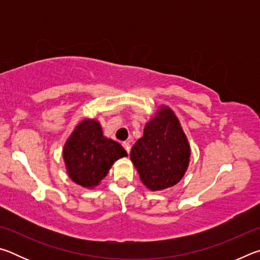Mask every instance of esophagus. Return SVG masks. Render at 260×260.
Returning a JSON list of instances; mask_svg holds the SVG:
<instances>
[{"mask_svg":"<svg viewBox=\"0 0 260 260\" xmlns=\"http://www.w3.org/2000/svg\"><path fill=\"white\" fill-rule=\"evenodd\" d=\"M122 147H124V149L127 151V153H129V151H131V144H129V142H124V143H122Z\"/></svg>","mask_w":260,"mask_h":260,"instance_id":"1","label":"esophagus"}]
</instances>
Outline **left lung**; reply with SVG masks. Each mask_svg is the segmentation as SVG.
Here are the masks:
<instances>
[{
    "label": "left lung",
    "instance_id": "8db88e82",
    "mask_svg": "<svg viewBox=\"0 0 260 260\" xmlns=\"http://www.w3.org/2000/svg\"><path fill=\"white\" fill-rule=\"evenodd\" d=\"M190 155V144L178 117L167 105H160L132 148L131 160L144 186L159 191L183 178Z\"/></svg>",
    "mask_w": 260,
    "mask_h": 260
}]
</instances>
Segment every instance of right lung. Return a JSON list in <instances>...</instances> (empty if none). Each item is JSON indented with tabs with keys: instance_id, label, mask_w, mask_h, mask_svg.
I'll use <instances>...</instances> for the list:
<instances>
[{
	"instance_id": "right-lung-1",
	"label": "right lung",
	"mask_w": 260,
	"mask_h": 260,
	"mask_svg": "<svg viewBox=\"0 0 260 260\" xmlns=\"http://www.w3.org/2000/svg\"><path fill=\"white\" fill-rule=\"evenodd\" d=\"M126 156L119 143L103 135L100 121L88 118L74 127L63 148L70 179L87 189L99 186L114 161Z\"/></svg>"
}]
</instances>
